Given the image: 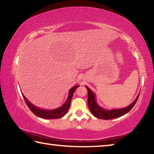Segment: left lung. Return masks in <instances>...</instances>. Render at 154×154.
Returning a JSON list of instances; mask_svg holds the SVG:
<instances>
[{"label":"left lung","mask_w":154,"mask_h":154,"mask_svg":"<svg viewBox=\"0 0 154 154\" xmlns=\"http://www.w3.org/2000/svg\"><path fill=\"white\" fill-rule=\"evenodd\" d=\"M85 87H86L88 90V104L91 113H92L96 118L106 119V120L119 118V117H121L122 116H124V115L126 114L127 113H128V112L131 110L132 108L134 106L135 104H136L139 96V94L137 96V98L134 100V102L132 103L131 105L126 106V107L118 109H111V110H106V109H104L102 107H100V106L98 105L96 101L94 93L87 86Z\"/></svg>","instance_id":"1"}]
</instances>
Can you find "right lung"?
Masks as SVG:
<instances>
[{
    "instance_id": "add662e5",
    "label": "right lung",
    "mask_w": 154,
    "mask_h": 154,
    "mask_svg": "<svg viewBox=\"0 0 154 154\" xmlns=\"http://www.w3.org/2000/svg\"><path fill=\"white\" fill-rule=\"evenodd\" d=\"M79 86V85H75L73 88H72L71 89L69 90L68 98L64 105L60 106V107L53 109V110H44V109H41L36 107L35 105H33L32 104H31L29 101L28 100V99L26 98L24 95L22 94V96L26 103L27 106H28V108H29L30 109V111H32L34 114L36 115V116L43 119H58L63 117L64 115L67 113V111L70 107V105H71V99L72 97V95H73V93L75 92V90H76Z\"/></svg>"
}]
</instances>
